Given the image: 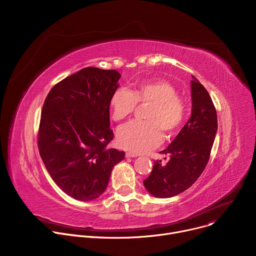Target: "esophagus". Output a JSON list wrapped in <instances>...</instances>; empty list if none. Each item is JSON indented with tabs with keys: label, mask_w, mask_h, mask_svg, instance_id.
I'll return each mask as SVG.
<instances>
[{
	"label": "esophagus",
	"mask_w": 256,
	"mask_h": 256,
	"mask_svg": "<svg viewBox=\"0 0 256 256\" xmlns=\"http://www.w3.org/2000/svg\"><path fill=\"white\" fill-rule=\"evenodd\" d=\"M136 156H138L136 154L132 153V152H126V157H128V158H134V157H136Z\"/></svg>",
	"instance_id": "esophagus-1"
}]
</instances>
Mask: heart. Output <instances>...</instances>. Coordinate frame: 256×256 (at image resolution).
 Segmentation results:
<instances>
[{
  "mask_svg": "<svg viewBox=\"0 0 256 256\" xmlns=\"http://www.w3.org/2000/svg\"><path fill=\"white\" fill-rule=\"evenodd\" d=\"M136 104H149V107L144 112V122H134L118 130V144L126 150L149 151L162 142V132L172 136L186 122V104L166 80L140 81L130 91L118 88L109 99L112 120L116 122L126 120L134 112Z\"/></svg>",
  "mask_w": 256,
  "mask_h": 256,
  "instance_id": "b5f03b06",
  "label": "heart"
}]
</instances>
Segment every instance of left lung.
<instances>
[{
  "mask_svg": "<svg viewBox=\"0 0 256 256\" xmlns=\"http://www.w3.org/2000/svg\"><path fill=\"white\" fill-rule=\"evenodd\" d=\"M192 116L168 147L165 165L155 161L144 186L156 198H171L190 188L204 170L214 140L218 120L216 107L206 89L192 77ZM166 159V158H165Z\"/></svg>",
  "mask_w": 256,
  "mask_h": 256,
  "instance_id": "8db88e82",
  "label": "left lung"
}]
</instances>
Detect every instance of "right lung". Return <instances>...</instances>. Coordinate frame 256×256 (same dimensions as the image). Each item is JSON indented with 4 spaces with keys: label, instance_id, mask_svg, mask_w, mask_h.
<instances>
[{
    "label": "right lung",
    "instance_id": "obj_1",
    "mask_svg": "<svg viewBox=\"0 0 256 256\" xmlns=\"http://www.w3.org/2000/svg\"><path fill=\"white\" fill-rule=\"evenodd\" d=\"M120 72L88 66L58 84L48 94L38 134L40 157L54 184L68 196L87 202L107 188L124 152L109 149V99Z\"/></svg>",
    "mask_w": 256,
    "mask_h": 256
}]
</instances>
